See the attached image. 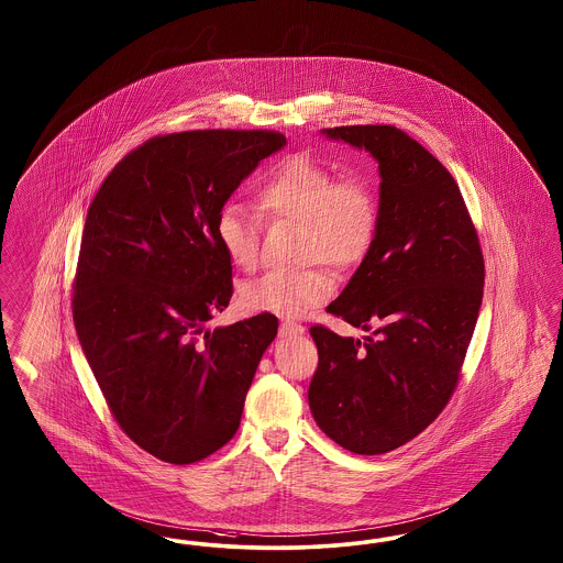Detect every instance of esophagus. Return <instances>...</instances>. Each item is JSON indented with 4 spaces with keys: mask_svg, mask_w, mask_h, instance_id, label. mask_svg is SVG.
Segmentation results:
<instances>
[{
    "mask_svg": "<svg viewBox=\"0 0 563 563\" xmlns=\"http://www.w3.org/2000/svg\"><path fill=\"white\" fill-rule=\"evenodd\" d=\"M306 333V327L303 324H297V322H291V320H285V322H280V335H303Z\"/></svg>",
    "mask_w": 563,
    "mask_h": 563,
    "instance_id": "obj_1",
    "label": "esophagus"
}]
</instances>
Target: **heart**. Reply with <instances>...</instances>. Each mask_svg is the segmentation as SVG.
<instances>
[{"label": "heart", "mask_w": 563, "mask_h": 563, "mask_svg": "<svg viewBox=\"0 0 563 563\" xmlns=\"http://www.w3.org/2000/svg\"><path fill=\"white\" fill-rule=\"evenodd\" d=\"M257 211L266 220L301 225L299 257L303 264H327L333 271L358 268L375 247L382 207L371 180L345 176L306 155L278 161L255 192ZM216 239L234 268L251 271L260 257V218L228 202L216 218ZM335 289L322 266L301 272L272 271L249 280L239 292L253 314L299 318L324 303Z\"/></svg>", "instance_id": "heart-1"}]
</instances>
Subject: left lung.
Wrapping results in <instances>:
<instances>
[{
    "label": "left lung",
    "instance_id": "left-lung-1",
    "mask_svg": "<svg viewBox=\"0 0 563 563\" xmlns=\"http://www.w3.org/2000/svg\"><path fill=\"white\" fill-rule=\"evenodd\" d=\"M324 134L379 161L375 247L327 308L371 331L358 341L314 324L308 400L318 428L356 454L400 449L456 389L484 295L479 239L449 169L394 125Z\"/></svg>",
    "mask_w": 563,
    "mask_h": 563
}]
</instances>
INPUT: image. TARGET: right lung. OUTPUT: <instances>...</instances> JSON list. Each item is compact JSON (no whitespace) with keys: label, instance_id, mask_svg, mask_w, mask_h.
<instances>
[{"label":"right lung","instance_id":"1","mask_svg":"<svg viewBox=\"0 0 563 563\" xmlns=\"http://www.w3.org/2000/svg\"><path fill=\"white\" fill-rule=\"evenodd\" d=\"M285 144L272 130L155 135L114 165L88 209L73 278L77 338L119 428L165 463H197L232 440L276 338L268 312L205 324L232 297L216 218Z\"/></svg>","mask_w":563,"mask_h":563}]
</instances>
